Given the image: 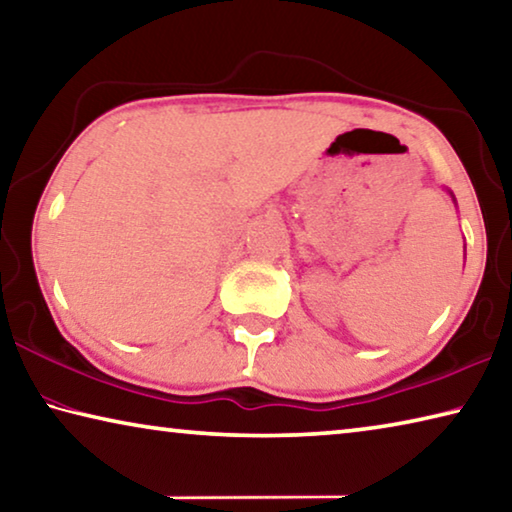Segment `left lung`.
<instances>
[{"mask_svg":"<svg viewBox=\"0 0 512 512\" xmlns=\"http://www.w3.org/2000/svg\"><path fill=\"white\" fill-rule=\"evenodd\" d=\"M449 196H452V201H454V203H456V198H454V194H452V192H449Z\"/></svg>","mask_w":512,"mask_h":512,"instance_id":"obj_1","label":"left lung"}]
</instances>
